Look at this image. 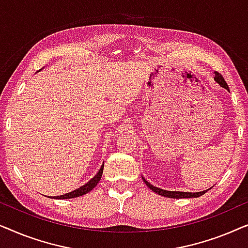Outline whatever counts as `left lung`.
<instances>
[{
	"label": "left lung",
	"instance_id": "left-lung-1",
	"mask_svg": "<svg viewBox=\"0 0 248 248\" xmlns=\"http://www.w3.org/2000/svg\"><path fill=\"white\" fill-rule=\"evenodd\" d=\"M215 80L216 82H218L220 86H221L222 88H225V89L229 90L228 88V84H227V82L225 81V79H223V77L221 76V74L216 72L215 73ZM142 179H143V182L145 183V185L148 186L149 188L151 189V191H154L155 193H157V194L159 195H162V196H166V198H171V199H189V198H199V196H201L204 194V193H206L209 191V189H205V191L203 192H196V193H191V192H176V191H166V189H162V188H158L155 187V186L151 185L150 183H149L148 181H145V179L142 177Z\"/></svg>",
	"mask_w": 248,
	"mask_h": 248
}]
</instances>
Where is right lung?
Returning a JSON list of instances; mask_svg holds the SVG:
<instances>
[{"mask_svg": "<svg viewBox=\"0 0 248 248\" xmlns=\"http://www.w3.org/2000/svg\"><path fill=\"white\" fill-rule=\"evenodd\" d=\"M103 170H104V164L101 166L99 171L97 172V175L94 176L93 178H91L89 182L86 183L83 186H81V187L74 189L73 192H70V193H66V194H63V195H59V196H53L54 199H73V198H79V196H82L84 194H87V193H89L91 189L93 187H96V185L99 183L100 178H101V175H103Z\"/></svg>", "mask_w": 248, "mask_h": 248, "instance_id": "obj_1", "label": "right lung"}]
</instances>
